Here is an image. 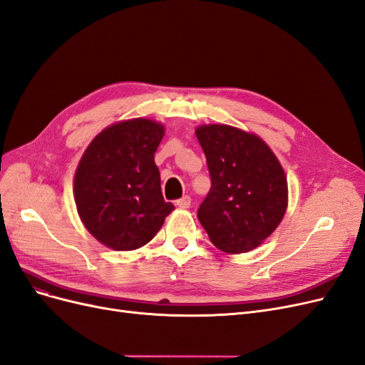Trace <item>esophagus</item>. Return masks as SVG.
Listing matches in <instances>:
<instances>
[{
  "label": "esophagus",
  "instance_id": "1",
  "mask_svg": "<svg viewBox=\"0 0 365 365\" xmlns=\"http://www.w3.org/2000/svg\"><path fill=\"white\" fill-rule=\"evenodd\" d=\"M177 205H178L180 208H182V210L190 208V205H192V199H190V196H184V197L178 199V200H177Z\"/></svg>",
  "mask_w": 365,
  "mask_h": 365
}]
</instances>
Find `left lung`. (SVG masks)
Listing matches in <instances>:
<instances>
[{
  "label": "left lung",
  "instance_id": "1",
  "mask_svg": "<svg viewBox=\"0 0 365 365\" xmlns=\"http://www.w3.org/2000/svg\"><path fill=\"white\" fill-rule=\"evenodd\" d=\"M196 137L211 178L197 219L217 249L249 252L278 228L285 215V172L267 143L252 133L211 123L197 127Z\"/></svg>",
  "mask_w": 365,
  "mask_h": 365
}]
</instances>
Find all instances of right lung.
I'll list each match as a JSON object with an SVG mask.
<instances>
[{
  "mask_svg": "<svg viewBox=\"0 0 365 365\" xmlns=\"http://www.w3.org/2000/svg\"><path fill=\"white\" fill-rule=\"evenodd\" d=\"M161 123L137 118L113 123L84 150L73 178L77 211L86 230L115 250L149 243L175 210L161 193L155 150Z\"/></svg>",
  "mask_w": 365,
  "mask_h": 365,
  "instance_id": "obj_1",
  "label": "right lung"
}]
</instances>
